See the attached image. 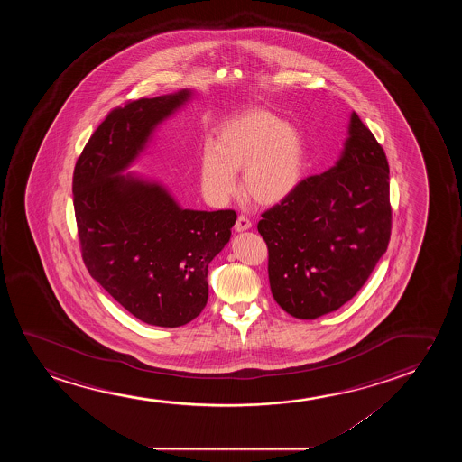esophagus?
<instances>
[{"mask_svg":"<svg viewBox=\"0 0 462 462\" xmlns=\"http://www.w3.org/2000/svg\"><path fill=\"white\" fill-rule=\"evenodd\" d=\"M251 227H253V224L247 219L246 216H238L236 224H235V232H246Z\"/></svg>","mask_w":462,"mask_h":462,"instance_id":"esophagus-1","label":"esophagus"}]
</instances>
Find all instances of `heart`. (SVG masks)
<instances>
[{"label": "heart", "mask_w": 462, "mask_h": 462, "mask_svg": "<svg viewBox=\"0 0 462 462\" xmlns=\"http://www.w3.org/2000/svg\"><path fill=\"white\" fill-rule=\"evenodd\" d=\"M241 169L243 188L255 202H284L303 181V135L265 108L234 115L200 152L199 181L209 202L224 205L238 192L236 171Z\"/></svg>", "instance_id": "1"}]
</instances>
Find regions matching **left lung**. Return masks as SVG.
Returning a JSON list of instances; mask_svg holds the SVG:
<instances>
[{
    "label": "left lung",
    "instance_id": "1",
    "mask_svg": "<svg viewBox=\"0 0 462 462\" xmlns=\"http://www.w3.org/2000/svg\"><path fill=\"white\" fill-rule=\"evenodd\" d=\"M257 228L268 246L273 298L287 314L312 320L355 297L392 232L388 161L358 115L348 116L335 165L303 180Z\"/></svg>",
    "mask_w": 462,
    "mask_h": 462
}]
</instances>
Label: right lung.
<instances>
[{
  "mask_svg": "<svg viewBox=\"0 0 462 462\" xmlns=\"http://www.w3.org/2000/svg\"><path fill=\"white\" fill-rule=\"evenodd\" d=\"M190 88L127 102L96 129L72 181L79 238L89 274L142 322L175 328L208 301V265L227 245L234 209L183 208L154 178L129 171Z\"/></svg>",
  "mask_w": 462,
  "mask_h": 462,
  "instance_id": "add662e5",
  "label": "right lung"
}]
</instances>
